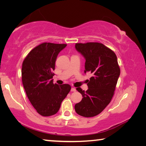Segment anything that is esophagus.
I'll return each instance as SVG.
<instances>
[{"label":"esophagus","instance_id":"1","mask_svg":"<svg viewBox=\"0 0 146 146\" xmlns=\"http://www.w3.org/2000/svg\"><path fill=\"white\" fill-rule=\"evenodd\" d=\"M71 91H72V92H75V91H76V88H71Z\"/></svg>","mask_w":146,"mask_h":146}]
</instances>
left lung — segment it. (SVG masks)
<instances>
[{
  "mask_svg": "<svg viewBox=\"0 0 146 146\" xmlns=\"http://www.w3.org/2000/svg\"><path fill=\"white\" fill-rule=\"evenodd\" d=\"M75 49L86 60L84 73L90 71L93 75L88 80L87 91L76 88L83 98L75 105V110L82 117H95L104 110L114 95L120 73L117 57L101 43H77Z\"/></svg>",
  "mask_w": 146,
  "mask_h": 146,
  "instance_id": "left-lung-1",
  "label": "left lung"
}]
</instances>
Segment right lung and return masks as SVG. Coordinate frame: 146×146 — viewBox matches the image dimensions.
<instances>
[{
    "label": "right lung",
    "instance_id": "right-lung-1",
    "mask_svg": "<svg viewBox=\"0 0 146 146\" xmlns=\"http://www.w3.org/2000/svg\"><path fill=\"white\" fill-rule=\"evenodd\" d=\"M67 44L44 42L29 53L22 66V81L29 100L40 115L56 114L71 90L69 84H53L58 53Z\"/></svg>",
    "mask_w": 146,
    "mask_h": 146
}]
</instances>
